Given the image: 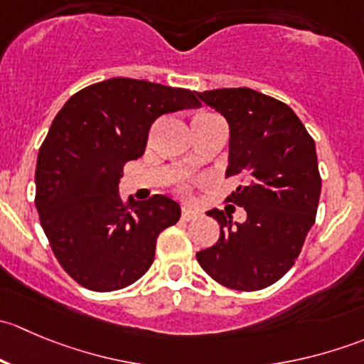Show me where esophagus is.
<instances>
[{
    "label": "esophagus",
    "instance_id": "obj_1",
    "mask_svg": "<svg viewBox=\"0 0 364 364\" xmlns=\"http://www.w3.org/2000/svg\"><path fill=\"white\" fill-rule=\"evenodd\" d=\"M181 218L185 220V222H190V220L199 218V213L193 211V209H190V208H183V211H181Z\"/></svg>",
    "mask_w": 364,
    "mask_h": 364
}]
</instances>
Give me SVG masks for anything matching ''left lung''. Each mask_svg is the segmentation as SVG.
<instances>
[{
  "mask_svg": "<svg viewBox=\"0 0 364 364\" xmlns=\"http://www.w3.org/2000/svg\"><path fill=\"white\" fill-rule=\"evenodd\" d=\"M197 95L229 123L225 178H247L229 197L243 205L247 220L234 222L227 211L209 209L220 237L197 252V260L225 287L260 291L294 266L315 223L321 197L315 142L287 104L250 87Z\"/></svg>",
  "mask_w": 364,
  "mask_h": 364,
  "instance_id": "8db88e82",
  "label": "left lung"
}]
</instances>
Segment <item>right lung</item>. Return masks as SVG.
Returning a JSON list of instances; mask_svg holds the SVG:
<instances>
[{
    "label": "right lung",
    "instance_id": "right-lung-1",
    "mask_svg": "<svg viewBox=\"0 0 364 364\" xmlns=\"http://www.w3.org/2000/svg\"><path fill=\"white\" fill-rule=\"evenodd\" d=\"M200 107L193 91L112 77L68 98L38 151L36 211L58 262L82 287L111 292L137 282L155 260L156 237L181 208L165 196L124 204L127 161L144 155L156 117Z\"/></svg>",
    "mask_w": 364,
    "mask_h": 364
}]
</instances>
